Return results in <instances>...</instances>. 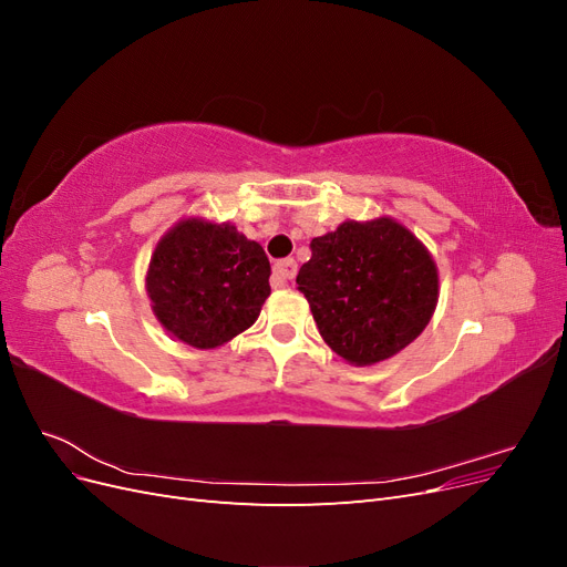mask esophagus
I'll return each mask as SVG.
<instances>
[{
  "label": "esophagus",
  "mask_w": 567,
  "mask_h": 567,
  "mask_svg": "<svg viewBox=\"0 0 567 567\" xmlns=\"http://www.w3.org/2000/svg\"><path fill=\"white\" fill-rule=\"evenodd\" d=\"M296 274H298V265L293 257H286V260L274 262V281H277L279 286H284L290 279H296Z\"/></svg>",
  "instance_id": "obj_1"
}]
</instances>
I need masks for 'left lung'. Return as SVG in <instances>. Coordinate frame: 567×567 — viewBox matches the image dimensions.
Here are the masks:
<instances>
[{"label":"left lung","mask_w":567,"mask_h":567,"mask_svg":"<svg viewBox=\"0 0 567 567\" xmlns=\"http://www.w3.org/2000/svg\"><path fill=\"white\" fill-rule=\"evenodd\" d=\"M298 271L319 333L350 364L369 367L404 350L437 305V267L419 238L392 219L342 221L310 244Z\"/></svg>","instance_id":"left-lung-1"}]
</instances>
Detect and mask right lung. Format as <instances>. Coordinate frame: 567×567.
<instances>
[{
	"label": "right lung",
	"instance_id": "add662e5",
	"mask_svg": "<svg viewBox=\"0 0 567 567\" xmlns=\"http://www.w3.org/2000/svg\"><path fill=\"white\" fill-rule=\"evenodd\" d=\"M269 260L231 225L184 219L151 257L153 312L186 346L210 350L250 329L269 298Z\"/></svg>",
	"mask_w": 567,
	"mask_h": 567
}]
</instances>
